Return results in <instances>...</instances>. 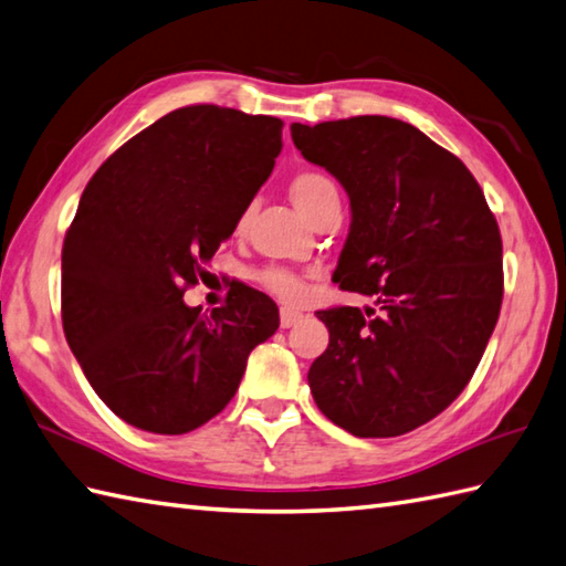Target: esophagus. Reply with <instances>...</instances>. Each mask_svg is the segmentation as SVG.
Here are the masks:
<instances>
[{
    "mask_svg": "<svg viewBox=\"0 0 566 566\" xmlns=\"http://www.w3.org/2000/svg\"><path fill=\"white\" fill-rule=\"evenodd\" d=\"M300 319H303V312L293 307H281V326L283 329H291Z\"/></svg>",
    "mask_w": 566,
    "mask_h": 566,
    "instance_id": "1",
    "label": "esophagus"
}]
</instances>
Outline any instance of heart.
Masks as SVG:
<instances>
[{
	"label": "heart",
	"mask_w": 566,
	"mask_h": 566,
	"mask_svg": "<svg viewBox=\"0 0 566 566\" xmlns=\"http://www.w3.org/2000/svg\"><path fill=\"white\" fill-rule=\"evenodd\" d=\"M291 193H293L295 206L303 210L310 220H315L324 208L342 203V198H338L336 181L329 177V174H324L319 169L300 171L297 177L291 181ZM249 220H251V208H244L240 212V218H237L234 230L244 232ZM259 281L263 283V287H269L271 293H275L283 300H297L305 291L303 279H297L295 273L279 269V266L263 269L259 273Z\"/></svg>",
	"instance_id": "1"
}]
</instances>
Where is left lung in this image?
<instances>
[{
  "label": "left lung",
  "mask_w": 566,
  "mask_h": 566,
  "mask_svg": "<svg viewBox=\"0 0 566 566\" xmlns=\"http://www.w3.org/2000/svg\"><path fill=\"white\" fill-rule=\"evenodd\" d=\"M291 135L350 200L338 285L378 305L317 312L329 346L307 373L312 397L358 438L409 433L468 387L494 332L496 218L470 169L405 120L293 123Z\"/></svg>",
  "instance_id": "8db88e82"
}]
</instances>
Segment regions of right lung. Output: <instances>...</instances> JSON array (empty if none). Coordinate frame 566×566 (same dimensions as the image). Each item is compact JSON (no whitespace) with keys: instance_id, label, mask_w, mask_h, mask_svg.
<instances>
[{"instance_id":"1","label":"right lung","mask_w":566,"mask_h":566,"mask_svg":"<svg viewBox=\"0 0 566 566\" xmlns=\"http://www.w3.org/2000/svg\"><path fill=\"white\" fill-rule=\"evenodd\" d=\"M283 147V120L184 106L118 147L86 184L62 244V329L104 405L135 429L188 433L234 397L279 307L234 283L184 303Z\"/></svg>"}]
</instances>
